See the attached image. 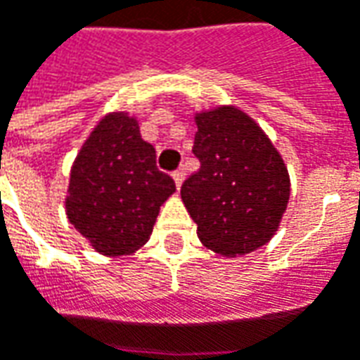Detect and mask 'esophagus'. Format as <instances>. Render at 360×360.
I'll return each instance as SVG.
<instances>
[{"mask_svg": "<svg viewBox=\"0 0 360 360\" xmlns=\"http://www.w3.org/2000/svg\"><path fill=\"white\" fill-rule=\"evenodd\" d=\"M183 179H185V171H183V169L173 171V181H175V185H177V187H181Z\"/></svg>", "mask_w": 360, "mask_h": 360, "instance_id": "obj_1", "label": "esophagus"}]
</instances>
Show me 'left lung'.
Listing matches in <instances>:
<instances>
[{"instance_id": "1", "label": "left lung", "mask_w": 360, "mask_h": 360, "mask_svg": "<svg viewBox=\"0 0 360 360\" xmlns=\"http://www.w3.org/2000/svg\"><path fill=\"white\" fill-rule=\"evenodd\" d=\"M193 153L200 169L181 187L200 242L222 256H242L270 240L290 199L282 155L240 110L202 112Z\"/></svg>"}]
</instances>
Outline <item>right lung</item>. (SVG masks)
Listing matches in <instances>:
<instances>
[{
  "instance_id": "obj_1",
  "label": "right lung",
  "mask_w": 360,
  "mask_h": 360,
  "mask_svg": "<svg viewBox=\"0 0 360 360\" xmlns=\"http://www.w3.org/2000/svg\"><path fill=\"white\" fill-rule=\"evenodd\" d=\"M175 181L155 165V149L126 114L106 116L90 134L70 171L67 214L106 256L146 244Z\"/></svg>"
}]
</instances>
